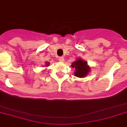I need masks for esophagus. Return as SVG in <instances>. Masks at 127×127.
<instances>
[{
	"label": "esophagus",
	"instance_id": "obj_1",
	"mask_svg": "<svg viewBox=\"0 0 127 127\" xmlns=\"http://www.w3.org/2000/svg\"><path fill=\"white\" fill-rule=\"evenodd\" d=\"M59 61H61V62H63L64 61V58L63 57V56H61V57H59Z\"/></svg>",
	"mask_w": 127,
	"mask_h": 127
}]
</instances>
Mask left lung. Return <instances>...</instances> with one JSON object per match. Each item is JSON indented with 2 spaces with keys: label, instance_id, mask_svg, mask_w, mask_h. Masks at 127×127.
Wrapping results in <instances>:
<instances>
[{
  "label": "left lung",
  "instance_id": "obj_1",
  "mask_svg": "<svg viewBox=\"0 0 127 127\" xmlns=\"http://www.w3.org/2000/svg\"><path fill=\"white\" fill-rule=\"evenodd\" d=\"M71 66L72 68H75L74 74L77 77H85L91 71V67L88 65L87 61L81 58L77 59L75 61L73 62Z\"/></svg>",
  "mask_w": 127,
  "mask_h": 127
}]
</instances>
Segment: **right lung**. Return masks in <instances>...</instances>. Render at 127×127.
<instances>
[{
	"instance_id": "obj_1",
	"label": "right lung",
	"mask_w": 127,
	"mask_h": 127,
	"mask_svg": "<svg viewBox=\"0 0 127 127\" xmlns=\"http://www.w3.org/2000/svg\"><path fill=\"white\" fill-rule=\"evenodd\" d=\"M45 64H46V65H45V66H48L50 65V63H49V62H46V63H45Z\"/></svg>"
}]
</instances>
